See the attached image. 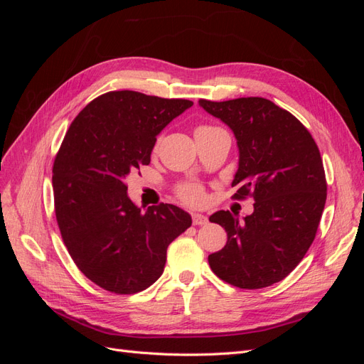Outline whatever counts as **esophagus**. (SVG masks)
I'll return each instance as SVG.
<instances>
[{
    "label": "esophagus",
    "mask_w": 364,
    "mask_h": 364,
    "mask_svg": "<svg viewBox=\"0 0 364 364\" xmlns=\"http://www.w3.org/2000/svg\"><path fill=\"white\" fill-rule=\"evenodd\" d=\"M206 223H208V218L203 214H199V213L193 214V225L202 226V225H206Z\"/></svg>",
    "instance_id": "1"
}]
</instances>
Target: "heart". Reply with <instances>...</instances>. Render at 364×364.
Returning a JSON list of instances; mask_svg holds the SVG:
<instances>
[{"mask_svg":"<svg viewBox=\"0 0 364 364\" xmlns=\"http://www.w3.org/2000/svg\"><path fill=\"white\" fill-rule=\"evenodd\" d=\"M215 127L211 126H199L196 129V132H203V130H211ZM178 194L181 196V199L185 200L190 205H199L203 202V188L199 183H185L178 188Z\"/></svg>","mask_w":364,"mask_h":364,"instance_id":"1","label":"heart"}]
</instances>
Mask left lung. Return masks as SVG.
Listing matches in <instances>:
<instances>
[{
	"label": "left lung",
	"mask_w": 364,
	"mask_h": 364,
	"mask_svg": "<svg viewBox=\"0 0 364 364\" xmlns=\"http://www.w3.org/2000/svg\"><path fill=\"white\" fill-rule=\"evenodd\" d=\"M199 105L237 138L234 199L255 200L243 222L229 211L209 217L228 234L226 246L208 257L209 266L234 287H269L287 277L314 241L326 202L321 151L301 121L267 98Z\"/></svg>",
	"instance_id": "obj_1"
}]
</instances>
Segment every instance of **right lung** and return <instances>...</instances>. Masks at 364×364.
Returning a JSON list of instances; mask_svg holds the SVG:
<instances>
[{
  "instance_id": "add662e5",
  "label": "right lung",
  "mask_w": 364,
  "mask_h": 364,
  "mask_svg": "<svg viewBox=\"0 0 364 364\" xmlns=\"http://www.w3.org/2000/svg\"><path fill=\"white\" fill-rule=\"evenodd\" d=\"M193 102L135 91L97 97L74 118L53 165L54 209L73 261L115 294L158 281L171 241L191 226L183 209L138 208L126 178L150 164L156 136Z\"/></svg>"
}]
</instances>
